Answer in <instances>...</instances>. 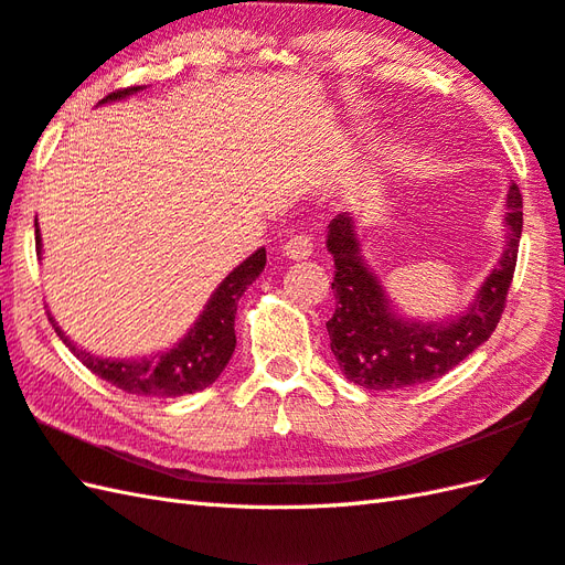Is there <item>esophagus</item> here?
Masks as SVG:
<instances>
[{
    "mask_svg": "<svg viewBox=\"0 0 565 565\" xmlns=\"http://www.w3.org/2000/svg\"><path fill=\"white\" fill-rule=\"evenodd\" d=\"M281 250L288 259H308L312 255V241L308 238V235L298 233V235H291V238L284 243Z\"/></svg>",
    "mask_w": 565,
    "mask_h": 565,
    "instance_id": "34e87169",
    "label": "esophagus"
}]
</instances>
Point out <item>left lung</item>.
Here are the masks:
<instances>
[{
  "instance_id": "left-lung-1",
  "label": "left lung",
  "mask_w": 565,
  "mask_h": 565,
  "mask_svg": "<svg viewBox=\"0 0 565 565\" xmlns=\"http://www.w3.org/2000/svg\"><path fill=\"white\" fill-rule=\"evenodd\" d=\"M505 247L475 300L448 320L424 322L397 312L383 281L361 253L356 216L337 214L327 226L334 257L337 310L327 322L339 369L365 390H397L428 383L460 365L495 330L513 284L522 233V194L510 185L505 200Z\"/></svg>"
}]
</instances>
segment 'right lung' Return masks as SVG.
Masks as SVG:
<instances>
[{"label": "right lung", "instance_id": "right-lung-1", "mask_svg": "<svg viewBox=\"0 0 565 565\" xmlns=\"http://www.w3.org/2000/svg\"><path fill=\"white\" fill-rule=\"evenodd\" d=\"M147 86H132L115 90V94L105 96L103 103L125 100L129 96L139 94ZM35 250L38 257L43 255V238L41 228L35 221ZM267 265V250L259 247L250 257L243 259L226 279H223L214 294L209 296L200 318L194 320L190 330L182 334V339L166 349L153 353V356L143 359H105L96 356L86 349H78L72 339L62 332V327L50 315V322L55 327L57 337L70 347L74 356L82 361L88 371H94L98 377L108 380L110 385L120 387L129 395H143V397H182L192 395L209 387L214 380L226 369L235 351V310H238V300L245 294Z\"/></svg>", "mask_w": 565, "mask_h": 565}]
</instances>
